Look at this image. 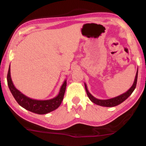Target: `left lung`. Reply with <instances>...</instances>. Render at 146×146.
I'll use <instances>...</instances> for the list:
<instances>
[{"label":"left lung","mask_w":146,"mask_h":146,"mask_svg":"<svg viewBox=\"0 0 146 146\" xmlns=\"http://www.w3.org/2000/svg\"><path fill=\"white\" fill-rule=\"evenodd\" d=\"M137 77H138V70L137 71V73H136L134 82H133L131 87L129 90H128L126 92H125L124 93H123L119 96H117V97H116L110 98V99L100 100V99H98V98H95V97H93V96L91 95L90 92H89L87 88V85H86V83H84L85 89H86V93H87L88 97H89V98H90L91 102L95 103V104H97L100 106H104V107H114V106H118V104H120L123 102V101L126 100L127 98L129 97L131 95V93L133 92V91L135 90L136 86H137Z\"/></svg>","instance_id":"1"}]
</instances>
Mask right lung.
Instances as JSON below:
<instances>
[{"label": "right lung", "instance_id": "1", "mask_svg": "<svg viewBox=\"0 0 146 146\" xmlns=\"http://www.w3.org/2000/svg\"><path fill=\"white\" fill-rule=\"evenodd\" d=\"M7 81H8L9 90L19 104L26 109V110L39 115L47 114L55 110L60 106L63 100L66 85H67V82H66L67 81L65 80L61 86L57 96L51 99L42 100L33 99V98L27 97L15 87L11 77L10 66L9 67L8 75H7Z\"/></svg>", "mask_w": 146, "mask_h": 146}]
</instances>
